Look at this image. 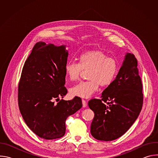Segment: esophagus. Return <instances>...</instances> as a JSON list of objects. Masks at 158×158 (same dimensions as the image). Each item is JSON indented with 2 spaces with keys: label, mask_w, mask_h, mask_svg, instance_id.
I'll list each match as a JSON object with an SVG mask.
<instances>
[{
  "label": "esophagus",
  "mask_w": 158,
  "mask_h": 158,
  "mask_svg": "<svg viewBox=\"0 0 158 158\" xmlns=\"http://www.w3.org/2000/svg\"><path fill=\"white\" fill-rule=\"evenodd\" d=\"M82 106H83V107H85L87 106V102H86L85 100H84V99H82Z\"/></svg>",
  "instance_id": "obj_1"
}]
</instances>
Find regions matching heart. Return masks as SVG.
Segmentation results:
<instances>
[{
  "mask_svg": "<svg viewBox=\"0 0 158 158\" xmlns=\"http://www.w3.org/2000/svg\"><path fill=\"white\" fill-rule=\"evenodd\" d=\"M79 63L68 62L65 65L66 76L72 81H77L83 71H87V81H82L71 89L74 96L89 98L98 90L99 85L107 87L115 79L119 65L118 60L101 50H91L82 54Z\"/></svg>",
  "mask_w": 158,
  "mask_h": 158,
  "instance_id": "b5f03b06",
  "label": "heart"
}]
</instances>
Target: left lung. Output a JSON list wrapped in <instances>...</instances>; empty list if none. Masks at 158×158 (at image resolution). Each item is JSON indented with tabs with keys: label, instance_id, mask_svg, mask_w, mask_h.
I'll return each instance as SVG.
<instances>
[{
	"label": "left lung",
	"instance_id": "left-lung-1",
	"mask_svg": "<svg viewBox=\"0 0 158 158\" xmlns=\"http://www.w3.org/2000/svg\"><path fill=\"white\" fill-rule=\"evenodd\" d=\"M142 90L138 60L133 54L127 53L116 79L104 90L101 99H92L88 102L94 112L91 125L92 136L104 141L123 136L141 110Z\"/></svg>",
	"mask_w": 158,
	"mask_h": 158
}]
</instances>
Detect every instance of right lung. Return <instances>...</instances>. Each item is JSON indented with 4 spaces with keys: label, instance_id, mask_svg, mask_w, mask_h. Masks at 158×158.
<instances>
[{
    "label": "right lung",
    "instance_id": "obj_1",
    "mask_svg": "<svg viewBox=\"0 0 158 158\" xmlns=\"http://www.w3.org/2000/svg\"><path fill=\"white\" fill-rule=\"evenodd\" d=\"M67 57L65 46L39 42L22 71L18 86L20 112L30 129L45 139L64 136L67 118L82 106L79 97L59 99L67 93L64 87Z\"/></svg>",
    "mask_w": 158,
    "mask_h": 158
}]
</instances>
